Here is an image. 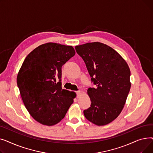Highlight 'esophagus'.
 Wrapping results in <instances>:
<instances>
[{
  "mask_svg": "<svg viewBox=\"0 0 153 153\" xmlns=\"http://www.w3.org/2000/svg\"><path fill=\"white\" fill-rule=\"evenodd\" d=\"M76 94H77V97H79V96L82 94V92H81V91H79L76 92Z\"/></svg>",
  "mask_w": 153,
  "mask_h": 153,
  "instance_id": "1",
  "label": "esophagus"
}]
</instances>
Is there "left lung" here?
I'll return each instance as SVG.
<instances>
[{
    "mask_svg": "<svg viewBox=\"0 0 153 153\" xmlns=\"http://www.w3.org/2000/svg\"><path fill=\"white\" fill-rule=\"evenodd\" d=\"M95 88H89L91 107L85 117L97 126L107 125L121 113L131 87L130 70L126 61L113 48L100 42L76 46Z\"/></svg>",
    "mask_w": 153,
    "mask_h": 153,
    "instance_id": "obj_1",
    "label": "left lung"
}]
</instances>
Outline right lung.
I'll use <instances>...</instances> for the list:
<instances>
[{
  "label": "right lung",
  "mask_w": 153,
  "mask_h": 153,
  "mask_svg": "<svg viewBox=\"0 0 153 153\" xmlns=\"http://www.w3.org/2000/svg\"><path fill=\"white\" fill-rule=\"evenodd\" d=\"M76 54L74 48L56 43L39 45L24 60L17 77L21 97L30 115L53 126L65 117L76 97L62 89L61 67Z\"/></svg>",
  "instance_id": "add662e5"
}]
</instances>
